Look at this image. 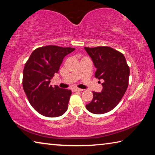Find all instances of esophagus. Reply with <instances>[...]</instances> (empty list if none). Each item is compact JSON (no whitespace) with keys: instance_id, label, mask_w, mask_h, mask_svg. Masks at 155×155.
I'll list each match as a JSON object with an SVG mask.
<instances>
[{"instance_id":"obj_1","label":"esophagus","mask_w":155,"mask_h":155,"mask_svg":"<svg viewBox=\"0 0 155 155\" xmlns=\"http://www.w3.org/2000/svg\"><path fill=\"white\" fill-rule=\"evenodd\" d=\"M83 90H82V89H79V88H74L72 89V91L73 92H77V91H83Z\"/></svg>"}]
</instances>
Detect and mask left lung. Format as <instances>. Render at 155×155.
I'll list each match as a JSON object with an SVG mask.
<instances>
[{"label": "left lung", "instance_id": "1", "mask_svg": "<svg viewBox=\"0 0 155 155\" xmlns=\"http://www.w3.org/2000/svg\"><path fill=\"white\" fill-rule=\"evenodd\" d=\"M96 68L95 77L103 79L101 92L93 91L86 109L94 114L111 111L121 101L128 85L130 69L122 52L108 46L85 47Z\"/></svg>", "mask_w": 155, "mask_h": 155}]
</instances>
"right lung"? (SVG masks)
Wrapping results in <instances>:
<instances>
[{
	"label": "right lung",
	"mask_w": 155,
	"mask_h": 155,
	"mask_svg": "<svg viewBox=\"0 0 155 155\" xmlns=\"http://www.w3.org/2000/svg\"><path fill=\"white\" fill-rule=\"evenodd\" d=\"M75 48L49 45L36 48L26 62L22 86L31 105L46 117L60 116L67 111L71 90L52 87L51 79L64 57Z\"/></svg>",
	"instance_id": "add662e5"
}]
</instances>
